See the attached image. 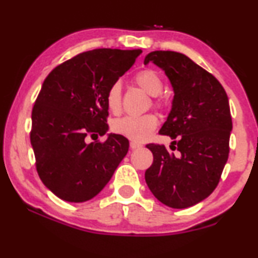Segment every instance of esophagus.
<instances>
[{
  "instance_id": "obj_1",
  "label": "esophagus",
  "mask_w": 258,
  "mask_h": 258,
  "mask_svg": "<svg viewBox=\"0 0 258 258\" xmlns=\"http://www.w3.org/2000/svg\"><path fill=\"white\" fill-rule=\"evenodd\" d=\"M142 147H143V145L139 144V143H136V142L130 143V148H131L132 150H136V149H139V148H142Z\"/></svg>"
}]
</instances>
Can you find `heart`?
I'll return each mask as SVG.
<instances>
[{
	"label": "heart",
	"mask_w": 258,
	"mask_h": 258,
	"mask_svg": "<svg viewBox=\"0 0 258 258\" xmlns=\"http://www.w3.org/2000/svg\"><path fill=\"white\" fill-rule=\"evenodd\" d=\"M135 82L138 86L151 96H157L162 91V80L153 70H144L136 74ZM105 103L111 113H119L121 109V84H111L105 95ZM155 104L162 105L161 99H155ZM157 126V117L154 114H145L139 116H123L116 119L111 125L113 131L123 136L132 142H144Z\"/></svg>",
	"instance_id": "heart-1"
}]
</instances>
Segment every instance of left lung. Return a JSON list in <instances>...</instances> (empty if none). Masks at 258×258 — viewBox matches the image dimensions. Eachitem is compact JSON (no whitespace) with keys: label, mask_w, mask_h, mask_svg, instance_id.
I'll list each match as a JSON object with an SVG mask.
<instances>
[{"label":"left lung","mask_w":258,"mask_h":258,"mask_svg":"<svg viewBox=\"0 0 258 258\" xmlns=\"http://www.w3.org/2000/svg\"><path fill=\"white\" fill-rule=\"evenodd\" d=\"M156 64L172 84V109L161 135L174 139L148 144L154 162L145 172L148 187L161 203L185 209L200 203L218 186L228 159L232 117L228 97L219 80L176 51H151L144 64Z\"/></svg>","instance_id":"1"}]
</instances>
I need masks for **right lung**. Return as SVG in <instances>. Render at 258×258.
Returning <instances> with one entry per match:
<instances>
[{
    "mask_svg": "<svg viewBox=\"0 0 258 258\" xmlns=\"http://www.w3.org/2000/svg\"><path fill=\"white\" fill-rule=\"evenodd\" d=\"M141 49H95L49 73L32 109L31 145L40 180L55 196L82 203L103 190L128 151V141L108 131L105 95L132 67Z\"/></svg>",
    "mask_w": 258,
    "mask_h": 258,
    "instance_id": "obj_1",
    "label": "right lung"
}]
</instances>
